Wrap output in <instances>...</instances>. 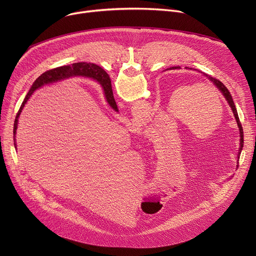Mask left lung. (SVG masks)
I'll return each mask as SVG.
<instances>
[{
    "label": "left lung",
    "mask_w": 256,
    "mask_h": 256,
    "mask_svg": "<svg viewBox=\"0 0 256 256\" xmlns=\"http://www.w3.org/2000/svg\"><path fill=\"white\" fill-rule=\"evenodd\" d=\"M172 68L173 70H176V68H178V66L176 67H172ZM186 68H188V67H186ZM201 74H204V76H206L210 80V82L218 88V90L223 94L224 98L227 100L228 104H230V108H232L234 116V118L236 120V124H238V130H240V148H238V158H240V152H242V150H243V145H244V132H243V128H242L240 121V118H238V112H236V104H234V102L232 100V98L230 96V91H228V89L223 85V83L220 82L219 80L214 78H212V76H208V74H206L204 72H201Z\"/></svg>",
    "instance_id": "8db88e82"
}]
</instances>
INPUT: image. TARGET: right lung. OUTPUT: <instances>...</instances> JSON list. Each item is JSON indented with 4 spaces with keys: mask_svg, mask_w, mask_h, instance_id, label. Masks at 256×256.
<instances>
[{
    "mask_svg": "<svg viewBox=\"0 0 256 256\" xmlns=\"http://www.w3.org/2000/svg\"><path fill=\"white\" fill-rule=\"evenodd\" d=\"M72 76H85V78H91L93 80H96L100 84V86L104 89V98L106 102L109 104V106L112 108L113 110L116 112L118 111L117 109V104L115 102L114 96H113V91L111 87V80L110 76H108L104 70H102L100 67L96 64L93 63H86V62H78V63H74L72 65H64L60 67H56V68L50 70L46 72L40 76L35 82L32 85L31 89L29 92L26 93V96L20 108V110L16 116L14 120V126H13V135H14V146H16V128L18 124V117L24 109V104L26 102L29 100V98L32 96V94L39 88H42V86L50 83H55L58 82V80H65V78H70Z\"/></svg>",
    "mask_w": 256,
    "mask_h": 256,
    "instance_id": "obj_1",
    "label": "right lung"
}]
</instances>
